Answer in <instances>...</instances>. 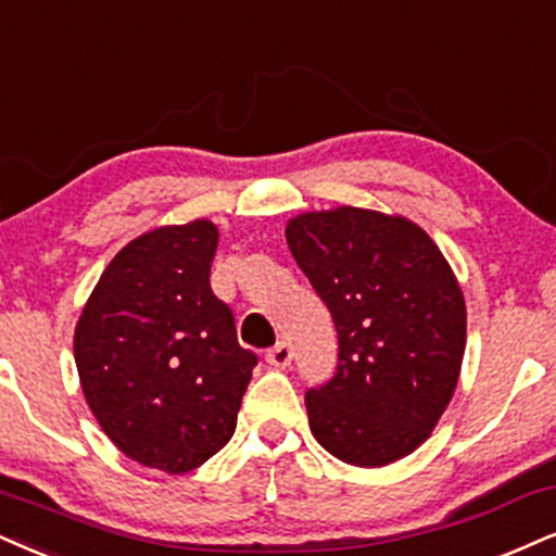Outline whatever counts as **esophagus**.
Here are the masks:
<instances>
[{
	"instance_id": "esophagus-1",
	"label": "esophagus",
	"mask_w": 556,
	"mask_h": 556,
	"mask_svg": "<svg viewBox=\"0 0 556 556\" xmlns=\"http://www.w3.org/2000/svg\"><path fill=\"white\" fill-rule=\"evenodd\" d=\"M291 358H293V351H291L289 342H278L276 348H270V351L265 353V361L276 368L291 366Z\"/></svg>"
}]
</instances>
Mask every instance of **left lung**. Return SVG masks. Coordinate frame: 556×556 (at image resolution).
I'll list each match as a JSON object with an SVG mask.
<instances>
[{"instance_id": "8db88e82", "label": "left lung", "mask_w": 556, "mask_h": 556, "mask_svg": "<svg viewBox=\"0 0 556 556\" xmlns=\"http://www.w3.org/2000/svg\"><path fill=\"white\" fill-rule=\"evenodd\" d=\"M338 330V371L306 392L321 448L383 467L428 441L454 396L467 306L443 252L404 216L340 205L286 226Z\"/></svg>"}]
</instances>
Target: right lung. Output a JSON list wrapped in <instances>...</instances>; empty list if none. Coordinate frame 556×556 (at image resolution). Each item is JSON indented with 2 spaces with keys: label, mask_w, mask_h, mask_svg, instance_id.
<instances>
[{
  "label": "right lung",
  "mask_w": 556,
  "mask_h": 556,
  "mask_svg": "<svg viewBox=\"0 0 556 556\" xmlns=\"http://www.w3.org/2000/svg\"><path fill=\"white\" fill-rule=\"evenodd\" d=\"M218 229L160 226L111 260L74 330L81 392L105 435L149 469L185 475L235 435L257 355L211 291Z\"/></svg>",
  "instance_id": "obj_1"
}]
</instances>
